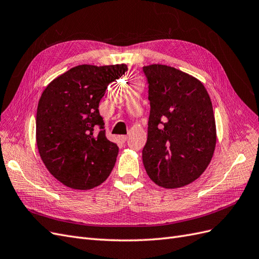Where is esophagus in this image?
<instances>
[{
  "label": "esophagus",
  "instance_id": "obj_1",
  "mask_svg": "<svg viewBox=\"0 0 259 259\" xmlns=\"http://www.w3.org/2000/svg\"><path fill=\"white\" fill-rule=\"evenodd\" d=\"M127 138H128V136H127V135H121V136H119V139L121 140L122 143H125V142H126Z\"/></svg>",
  "mask_w": 259,
  "mask_h": 259
}]
</instances>
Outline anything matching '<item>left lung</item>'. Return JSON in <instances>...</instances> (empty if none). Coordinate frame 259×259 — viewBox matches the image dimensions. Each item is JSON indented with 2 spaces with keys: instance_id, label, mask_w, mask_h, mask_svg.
<instances>
[{
  "instance_id": "8db88e82",
  "label": "left lung",
  "mask_w": 259,
  "mask_h": 259,
  "mask_svg": "<svg viewBox=\"0 0 259 259\" xmlns=\"http://www.w3.org/2000/svg\"><path fill=\"white\" fill-rule=\"evenodd\" d=\"M150 114L143 162L148 176L163 188H179L201 176L216 145L208 93L199 80L173 67L143 68Z\"/></svg>"
}]
</instances>
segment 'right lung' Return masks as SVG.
Instances as JSON below:
<instances>
[{"label": "right lung", "mask_w": 259, "mask_h": 259, "mask_svg": "<svg viewBox=\"0 0 259 259\" xmlns=\"http://www.w3.org/2000/svg\"><path fill=\"white\" fill-rule=\"evenodd\" d=\"M126 71V65L76 66L52 81L38 100V152L67 187L92 189L110 175L119 147L107 139L98 108L108 85Z\"/></svg>", "instance_id": "right-lung-1"}]
</instances>
